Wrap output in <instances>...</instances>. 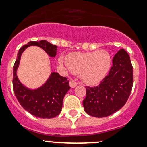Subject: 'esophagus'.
<instances>
[{
  "mask_svg": "<svg viewBox=\"0 0 147 147\" xmlns=\"http://www.w3.org/2000/svg\"><path fill=\"white\" fill-rule=\"evenodd\" d=\"M77 85H78V83L75 81H74L73 80H71L69 81V86H70L71 88H75Z\"/></svg>",
  "mask_w": 147,
  "mask_h": 147,
  "instance_id": "1",
  "label": "esophagus"
}]
</instances>
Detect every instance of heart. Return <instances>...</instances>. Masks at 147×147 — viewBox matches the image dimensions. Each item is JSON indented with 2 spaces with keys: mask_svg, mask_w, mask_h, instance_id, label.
Wrapping results in <instances>:
<instances>
[{
  "mask_svg": "<svg viewBox=\"0 0 147 147\" xmlns=\"http://www.w3.org/2000/svg\"><path fill=\"white\" fill-rule=\"evenodd\" d=\"M59 63H64L60 57ZM66 63L74 73H80L82 80L89 85L101 82L110 70L112 63L111 54L104 50L96 51L74 52L66 56Z\"/></svg>",
  "mask_w": 147,
  "mask_h": 147,
  "instance_id": "heart-1",
  "label": "heart"
}]
</instances>
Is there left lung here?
Masks as SVG:
<instances>
[{
    "mask_svg": "<svg viewBox=\"0 0 147 147\" xmlns=\"http://www.w3.org/2000/svg\"><path fill=\"white\" fill-rule=\"evenodd\" d=\"M133 84V69L129 55L120 49L114 55L109 75L98 86H86L83 101L85 112L91 116L103 118L112 115L125 104Z\"/></svg>",
    "mask_w": 147,
    "mask_h": 147,
    "instance_id": "1",
    "label": "left lung"
}]
</instances>
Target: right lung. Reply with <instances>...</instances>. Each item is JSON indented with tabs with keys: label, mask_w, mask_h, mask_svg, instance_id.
<instances>
[{
	"label": "right lung",
	"mask_w": 147,
	"mask_h": 147,
	"mask_svg": "<svg viewBox=\"0 0 147 147\" xmlns=\"http://www.w3.org/2000/svg\"><path fill=\"white\" fill-rule=\"evenodd\" d=\"M34 46L41 48L50 57L56 55L57 46L49 41H30L19 50L13 67L14 93L23 109L34 116L40 118H53L59 115L63 106V98L69 89V81L58 72H51L44 84L36 89L24 86L18 77L22 54L27 48Z\"/></svg>",
	"instance_id": "right-lung-1"
}]
</instances>
